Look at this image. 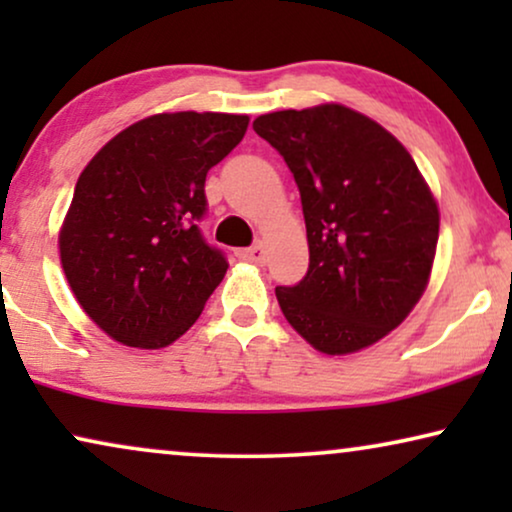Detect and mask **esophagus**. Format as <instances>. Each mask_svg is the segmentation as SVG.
<instances>
[{
    "instance_id": "esophagus-1",
    "label": "esophagus",
    "mask_w": 512,
    "mask_h": 512,
    "mask_svg": "<svg viewBox=\"0 0 512 512\" xmlns=\"http://www.w3.org/2000/svg\"><path fill=\"white\" fill-rule=\"evenodd\" d=\"M240 258H244V261H251V263L263 265V263H265V247H263L261 242H256L254 247L242 249V251H240Z\"/></svg>"
}]
</instances>
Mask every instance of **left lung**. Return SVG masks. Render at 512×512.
Listing matches in <instances>:
<instances>
[{
  "mask_svg": "<svg viewBox=\"0 0 512 512\" xmlns=\"http://www.w3.org/2000/svg\"><path fill=\"white\" fill-rule=\"evenodd\" d=\"M254 130L289 165L303 202L310 268L275 289L286 321L331 356L375 345L422 298L436 256L438 205L415 160L342 104L272 111Z\"/></svg>",
  "mask_w": 512,
  "mask_h": 512,
  "instance_id": "8db88e82",
  "label": "left lung"
}]
</instances>
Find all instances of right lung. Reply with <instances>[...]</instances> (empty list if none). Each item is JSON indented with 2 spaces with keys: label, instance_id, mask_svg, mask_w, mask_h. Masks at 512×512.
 <instances>
[{
  "label": "right lung",
  "instance_id": "obj_1",
  "mask_svg": "<svg viewBox=\"0 0 512 512\" xmlns=\"http://www.w3.org/2000/svg\"><path fill=\"white\" fill-rule=\"evenodd\" d=\"M249 116L156 114L102 146L76 181L60 261L83 312L128 347L172 345L200 317L228 261L207 244L205 179Z\"/></svg>",
  "mask_w": 512,
  "mask_h": 512
}]
</instances>
